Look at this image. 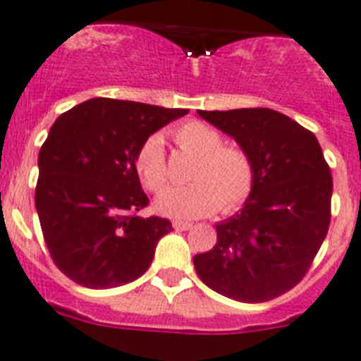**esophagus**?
Segmentation results:
<instances>
[{
    "label": "esophagus",
    "instance_id": "obj_1",
    "mask_svg": "<svg viewBox=\"0 0 361 361\" xmlns=\"http://www.w3.org/2000/svg\"><path fill=\"white\" fill-rule=\"evenodd\" d=\"M173 228H176L177 231H185V230H191L192 224L184 223V221H173Z\"/></svg>",
    "mask_w": 361,
    "mask_h": 361
}]
</instances>
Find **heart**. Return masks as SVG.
<instances>
[{
	"instance_id": "heart-1",
	"label": "heart",
	"mask_w": 361,
	"mask_h": 361,
	"mask_svg": "<svg viewBox=\"0 0 361 361\" xmlns=\"http://www.w3.org/2000/svg\"><path fill=\"white\" fill-rule=\"evenodd\" d=\"M177 147L196 156L189 180L158 200V210L177 219H195L223 210L230 214L244 205L255 185V165L238 145H224L217 130L202 121H188L173 130ZM135 172L145 189L161 192L169 185L165 147L159 135H152L135 154Z\"/></svg>"
}]
</instances>
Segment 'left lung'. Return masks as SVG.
Instances as JSON below:
<instances>
[{"mask_svg":"<svg viewBox=\"0 0 361 361\" xmlns=\"http://www.w3.org/2000/svg\"><path fill=\"white\" fill-rule=\"evenodd\" d=\"M198 114L251 156L255 185L244 209L216 224V245L195 256V270L219 295L269 302L300 283L326 237L330 166L312 131L276 110Z\"/></svg>","mask_w":361,"mask_h":361,"instance_id":"1","label":"left lung"}]
</instances>
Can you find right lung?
Listing matches in <instances>:
<instances>
[{"label":"right lung","instance_id":"right-lung-1","mask_svg":"<svg viewBox=\"0 0 361 361\" xmlns=\"http://www.w3.org/2000/svg\"><path fill=\"white\" fill-rule=\"evenodd\" d=\"M188 114L123 99L92 98L56 119L38 156L35 205L54 265L80 286L106 290L138 279L165 217H140L149 205L135 154L154 131Z\"/></svg>","mask_w":361,"mask_h":361}]
</instances>
